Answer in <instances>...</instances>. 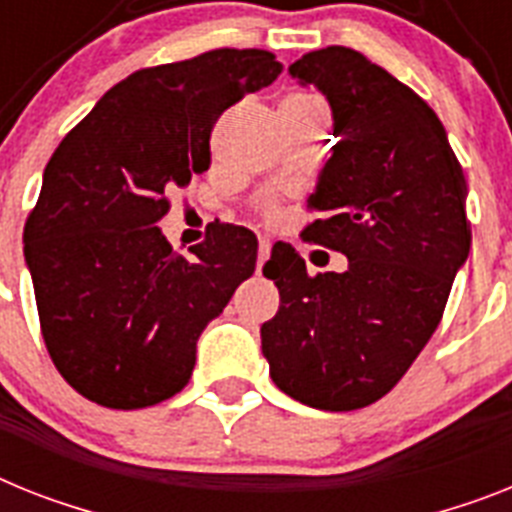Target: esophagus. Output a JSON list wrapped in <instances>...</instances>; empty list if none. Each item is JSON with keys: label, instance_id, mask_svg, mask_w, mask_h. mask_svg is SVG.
I'll use <instances>...</instances> for the list:
<instances>
[{"label": "esophagus", "instance_id": "obj_1", "mask_svg": "<svg viewBox=\"0 0 512 512\" xmlns=\"http://www.w3.org/2000/svg\"><path fill=\"white\" fill-rule=\"evenodd\" d=\"M270 257V239H260L257 244V270L263 268V263Z\"/></svg>", "mask_w": 512, "mask_h": 512}]
</instances>
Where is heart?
I'll return each instance as SVG.
<instances>
[{
	"mask_svg": "<svg viewBox=\"0 0 512 512\" xmlns=\"http://www.w3.org/2000/svg\"><path fill=\"white\" fill-rule=\"evenodd\" d=\"M294 98H307V101H317V98H312V96H294Z\"/></svg>",
	"mask_w": 512,
	"mask_h": 512,
	"instance_id": "1",
	"label": "heart"
}]
</instances>
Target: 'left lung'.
Instances as JSON below:
<instances>
[{"label":"left lung","instance_id":"obj_1","mask_svg":"<svg viewBox=\"0 0 512 512\" xmlns=\"http://www.w3.org/2000/svg\"><path fill=\"white\" fill-rule=\"evenodd\" d=\"M289 75L325 96L336 135L304 239L349 268L307 276L291 244L273 247L263 276L281 307L260 328L263 356L294 401L354 411L388 393L440 325L471 249L466 179L435 111L359 51H309Z\"/></svg>","mask_w":512,"mask_h":512}]
</instances>
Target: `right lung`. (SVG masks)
Here are the masks:
<instances>
[{"label": "right lung", "instance_id": "add662e5", "mask_svg": "<svg viewBox=\"0 0 512 512\" xmlns=\"http://www.w3.org/2000/svg\"><path fill=\"white\" fill-rule=\"evenodd\" d=\"M283 64L216 49L132 72L54 150L25 223L46 349L59 375L106 409L153 406L190 382L197 338L255 273L257 239L216 226L195 257L158 221L210 166V130Z\"/></svg>", "mask_w": 512, "mask_h": 512}]
</instances>
